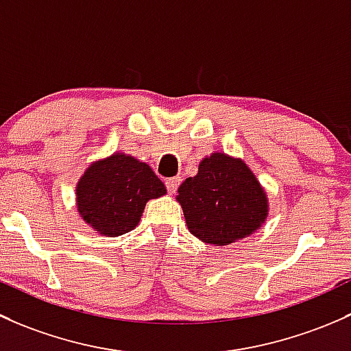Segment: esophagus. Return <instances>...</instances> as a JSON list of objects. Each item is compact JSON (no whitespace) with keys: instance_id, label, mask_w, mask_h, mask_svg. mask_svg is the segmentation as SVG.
Segmentation results:
<instances>
[{"instance_id":"34e87169","label":"esophagus","mask_w":351,"mask_h":351,"mask_svg":"<svg viewBox=\"0 0 351 351\" xmlns=\"http://www.w3.org/2000/svg\"><path fill=\"white\" fill-rule=\"evenodd\" d=\"M179 184H180V177H171V179L165 180V187H167L169 194H176Z\"/></svg>"}]
</instances>
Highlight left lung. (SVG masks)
<instances>
[{
  "label": "left lung",
  "instance_id": "left-lung-1",
  "mask_svg": "<svg viewBox=\"0 0 351 351\" xmlns=\"http://www.w3.org/2000/svg\"><path fill=\"white\" fill-rule=\"evenodd\" d=\"M187 228L204 243L230 245L250 237L265 223L269 199L241 158L211 154L199 171L177 189Z\"/></svg>",
  "mask_w": 351,
  "mask_h": 351
}]
</instances>
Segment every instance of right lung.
I'll list each match as a JSON object with an SVG mask.
<instances>
[{"instance_id":"right-lung-1","label":"right lung","mask_w":351,"mask_h":351,"mask_svg":"<svg viewBox=\"0 0 351 351\" xmlns=\"http://www.w3.org/2000/svg\"><path fill=\"white\" fill-rule=\"evenodd\" d=\"M165 193L149 164L113 154L86 169L75 187V202L79 216L96 233L120 237L138 225L147 201Z\"/></svg>"}]
</instances>
